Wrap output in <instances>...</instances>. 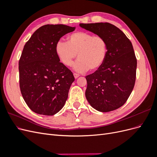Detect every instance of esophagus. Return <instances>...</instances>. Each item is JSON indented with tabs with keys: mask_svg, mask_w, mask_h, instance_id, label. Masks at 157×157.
Here are the masks:
<instances>
[{
	"mask_svg": "<svg viewBox=\"0 0 157 157\" xmlns=\"http://www.w3.org/2000/svg\"><path fill=\"white\" fill-rule=\"evenodd\" d=\"M73 75H74V77H75V78H77L78 77H79V76H80L78 74H77V73H75Z\"/></svg>",
	"mask_w": 157,
	"mask_h": 157,
	"instance_id": "34e87169",
	"label": "esophagus"
}]
</instances>
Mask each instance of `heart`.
<instances>
[{
    "mask_svg": "<svg viewBox=\"0 0 157 157\" xmlns=\"http://www.w3.org/2000/svg\"><path fill=\"white\" fill-rule=\"evenodd\" d=\"M67 40V42L58 40L55 47L56 54L64 65H72L77 54L78 59L73 68L78 73H84L88 69L95 71L105 62L108 48L103 36L78 31L69 35Z\"/></svg>",
    "mask_w": 157,
    "mask_h": 157,
    "instance_id": "obj_1",
    "label": "heart"
}]
</instances>
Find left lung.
<instances>
[{"instance_id": "left-lung-1", "label": "left lung", "mask_w": 157, "mask_h": 157, "mask_svg": "<svg viewBox=\"0 0 157 157\" xmlns=\"http://www.w3.org/2000/svg\"><path fill=\"white\" fill-rule=\"evenodd\" d=\"M79 25L103 36L108 48L101 67L86 77L87 101L98 111L115 110L126 102L134 87L137 59L132 42L121 29L109 23Z\"/></svg>"}]
</instances>
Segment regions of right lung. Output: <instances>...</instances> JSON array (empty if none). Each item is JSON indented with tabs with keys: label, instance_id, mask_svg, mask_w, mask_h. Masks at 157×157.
Returning a JSON list of instances; mask_svg holds the SVG:
<instances>
[{
	"label": "right lung",
	"instance_id": "right-lung-1",
	"mask_svg": "<svg viewBox=\"0 0 157 157\" xmlns=\"http://www.w3.org/2000/svg\"><path fill=\"white\" fill-rule=\"evenodd\" d=\"M75 29V27L63 24L45 25L25 43L19 61L20 86L33 112L52 116L64 106L75 78L59 62L55 47L61 37Z\"/></svg>",
	"mask_w": 157,
	"mask_h": 157
}]
</instances>
